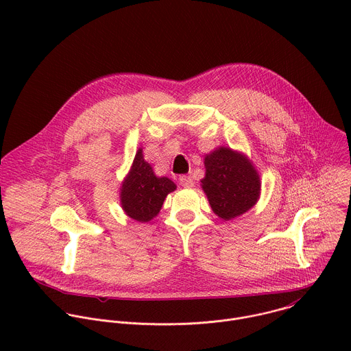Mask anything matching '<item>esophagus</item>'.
<instances>
[{"instance_id": "1", "label": "esophagus", "mask_w": 351, "mask_h": 351, "mask_svg": "<svg viewBox=\"0 0 351 351\" xmlns=\"http://www.w3.org/2000/svg\"><path fill=\"white\" fill-rule=\"evenodd\" d=\"M179 183L183 186V187H191L194 184V180L191 179V176H187V175H182L179 178Z\"/></svg>"}]
</instances>
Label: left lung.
Instances as JSON below:
<instances>
[{
    "instance_id": "obj_1",
    "label": "left lung",
    "mask_w": 351,
    "mask_h": 351,
    "mask_svg": "<svg viewBox=\"0 0 351 351\" xmlns=\"http://www.w3.org/2000/svg\"><path fill=\"white\" fill-rule=\"evenodd\" d=\"M202 186L213 211L222 219H233L252 208L260 194V178L245 157L221 147L206 157Z\"/></svg>"
}]
</instances>
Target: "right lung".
Masks as SVG:
<instances>
[{"label":"right lung","mask_w":351,"mask_h":351,"mask_svg":"<svg viewBox=\"0 0 351 351\" xmlns=\"http://www.w3.org/2000/svg\"><path fill=\"white\" fill-rule=\"evenodd\" d=\"M176 189L168 178H157L138 149L132 169L122 184L121 202L125 213L138 222L152 221L161 210L165 197Z\"/></svg>","instance_id":"add662e5"}]
</instances>
